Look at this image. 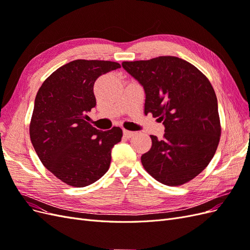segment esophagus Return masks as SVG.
Returning a JSON list of instances; mask_svg holds the SVG:
<instances>
[{
    "label": "esophagus",
    "instance_id": "esophagus-1",
    "mask_svg": "<svg viewBox=\"0 0 250 250\" xmlns=\"http://www.w3.org/2000/svg\"><path fill=\"white\" fill-rule=\"evenodd\" d=\"M123 134H124V137L126 139H130L131 137H133V135H134V132L129 131V130H123Z\"/></svg>",
    "mask_w": 250,
    "mask_h": 250
}]
</instances>
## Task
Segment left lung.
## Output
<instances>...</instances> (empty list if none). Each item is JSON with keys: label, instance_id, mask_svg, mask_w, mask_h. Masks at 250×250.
Segmentation results:
<instances>
[{"label": "left lung", "instance_id": "1", "mask_svg": "<svg viewBox=\"0 0 250 250\" xmlns=\"http://www.w3.org/2000/svg\"><path fill=\"white\" fill-rule=\"evenodd\" d=\"M122 66L145 90V115L151 112L165 126L162 140L150 135L152 146L141 157L144 168L166 186L192 180L207 168L220 141L210 82L197 67L175 56L124 62Z\"/></svg>", "mask_w": 250, "mask_h": 250}]
</instances>
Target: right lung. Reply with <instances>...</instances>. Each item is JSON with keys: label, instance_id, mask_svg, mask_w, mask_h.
<instances>
[{"label": "right lung", "instance_id": "1", "mask_svg": "<svg viewBox=\"0 0 250 250\" xmlns=\"http://www.w3.org/2000/svg\"><path fill=\"white\" fill-rule=\"evenodd\" d=\"M119 67L105 60H73L52 73L37 92L30 139L42 165L66 185L89 186L109 169L111 149L123 131L98 130L85 118L96 106L95 81Z\"/></svg>", "mask_w": 250, "mask_h": 250}]
</instances>
